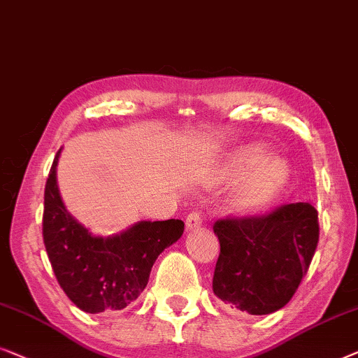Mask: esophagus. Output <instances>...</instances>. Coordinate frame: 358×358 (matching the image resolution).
I'll return each instance as SVG.
<instances>
[{"label": "esophagus", "mask_w": 358, "mask_h": 358, "mask_svg": "<svg viewBox=\"0 0 358 358\" xmlns=\"http://www.w3.org/2000/svg\"><path fill=\"white\" fill-rule=\"evenodd\" d=\"M185 224H186V230H196L201 227L203 219H201V215L198 213H191V214H188V217H186Z\"/></svg>", "instance_id": "1"}]
</instances>
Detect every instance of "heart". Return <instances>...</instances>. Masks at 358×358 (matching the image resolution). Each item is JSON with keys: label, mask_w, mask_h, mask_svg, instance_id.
Listing matches in <instances>:
<instances>
[{"label": "heart", "mask_w": 358, "mask_h": 358, "mask_svg": "<svg viewBox=\"0 0 358 358\" xmlns=\"http://www.w3.org/2000/svg\"><path fill=\"white\" fill-rule=\"evenodd\" d=\"M261 143L240 145L229 155L222 178L229 183H238L256 164L241 188L231 198L230 209L238 217H253L268 210L285 189L290 177V167L279 155H269Z\"/></svg>", "instance_id": "b5f03b06"}]
</instances>
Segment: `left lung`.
I'll use <instances>...</instances> for the list:
<instances>
[{
  "mask_svg": "<svg viewBox=\"0 0 358 358\" xmlns=\"http://www.w3.org/2000/svg\"><path fill=\"white\" fill-rule=\"evenodd\" d=\"M214 234V295L231 311L271 315L289 303L310 268L318 213L311 203L285 204L268 215L217 220Z\"/></svg>",
  "mask_w": 358,
  "mask_h": 358,
  "instance_id": "left-lung-1",
  "label": "left lung"
}]
</instances>
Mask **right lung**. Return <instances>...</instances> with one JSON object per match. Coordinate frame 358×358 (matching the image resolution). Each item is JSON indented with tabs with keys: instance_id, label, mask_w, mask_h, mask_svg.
Here are the masks:
<instances>
[{
	"instance_id": "obj_1",
	"label": "right lung",
	"mask_w": 358,
	"mask_h": 358,
	"mask_svg": "<svg viewBox=\"0 0 358 358\" xmlns=\"http://www.w3.org/2000/svg\"><path fill=\"white\" fill-rule=\"evenodd\" d=\"M57 152L45 185L43 243L68 299L85 313L123 310L145 289L165 248L183 235L178 219L139 220L120 234L95 235L64 206L57 181Z\"/></svg>"
}]
</instances>
